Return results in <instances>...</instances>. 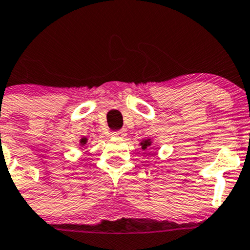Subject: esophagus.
I'll return each instance as SVG.
<instances>
[{
	"label": "esophagus",
	"instance_id": "esophagus-1",
	"mask_svg": "<svg viewBox=\"0 0 250 250\" xmlns=\"http://www.w3.org/2000/svg\"><path fill=\"white\" fill-rule=\"evenodd\" d=\"M112 136H116V138H123V136L127 135V131L125 129H120V130H115L111 133Z\"/></svg>",
	"mask_w": 250,
	"mask_h": 250
}]
</instances>
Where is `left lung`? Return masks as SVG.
<instances>
[{
    "label": "left lung",
    "mask_w": 250,
    "mask_h": 250,
    "mask_svg": "<svg viewBox=\"0 0 250 250\" xmlns=\"http://www.w3.org/2000/svg\"><path fill=\"white\" fill-rule=\"evenodd\" d=\"M150 144H152V141H150V139H147V140H145V141H142V142H141L142 149H147V148L150 146Z\"/></svg>",
    "instance_id": "left-lung-1"
}]
</instances>
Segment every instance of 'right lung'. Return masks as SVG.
Instances as JSON below:
<instances>
[{"instance_id": "1", "label": "right lung", "mask_w": 250, "mask_h": 250, "mask_svg": "<svg viewBox=\"0 0 250 250\" xmlns=\"http://www.w3.org/2000/svg\"><path fill=\"white\" fill-rule=\"evenodd\" d=\"M85 144H86V139H85V138H83V139H82L81 140V145H82V146H84V145Z\"/></svg>"}]
</instances>
